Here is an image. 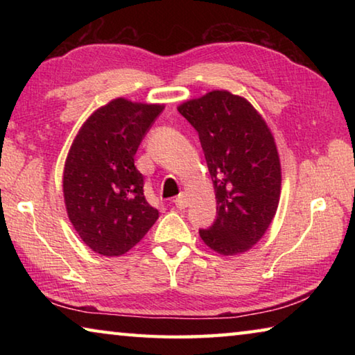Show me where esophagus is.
I'll use <instances>...</instances> for the list:
<instances>
[{
    "label": "esophagus",
    "instance_id": "esophagus-1",
    "mask_svg": "<svg viewBox=\"0 0 355 355\" xmlns=\"http://www.w3.org/2000/svg\"><path fill=\"white\" fill-rule=\"evenodd\" d=\"M173 203H175V207L178 209H184L186 207L189 205V200H188V194L186 192H182V194H178L175 199H173Z\"/></svg>",
    "mask_w": 355,
    "mask_h": 355
}]
</instances>
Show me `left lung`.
Returning <instances> with one entry per match:
<instances>
[{
  "mask_svg": "<svg viewBox=\"0 0 355 355\" xmlns=\"http://www.w3.org/2000/svg\"><path fill=\"white\" fill-rule=\"evenodd\" d=\"M194 127L216 192V219L200 228L222 255L249 250L268 230L279 207L280 161L268 125L248 100L213 91L178 106Z\"/></svg>",
  "mask_w": 355,
  "mask_h": 355,
  "instance_id": "8db88e82",
  "label": "left lung"
}]
</instances>
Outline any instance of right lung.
Here are the masks:
<instances>
[{"label":"right lung","mask_w":355,"mask_h":355,"mask_svg":"<svg viewBox=\"0 0 355 355\" xmlns=\"http://www.w3.org/2000/svg\"><path fill=\"white\" fill-rule=\"evenodd\" d=\"M163 110L116 98L86 120L71 144L62 180L65 207L78 235L100 255L128 252L158 219L144 196L135 155Z\"/></svg>","instance_id":"add662e5"}]
</instances>
